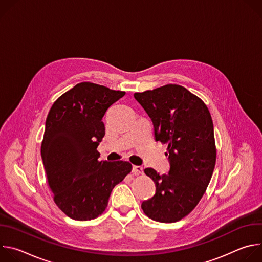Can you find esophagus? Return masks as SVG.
<instances>
[{
	"instance_id": "obj_1",
	"label": "esophagus",
	"mask_w": 262,
	"mask_h": 262,
	"mask_svg": "<svg viewBox=\"0 0 262 262\" xmlns=\"http://www.w3.org/2000/svg\"><path fill=\"white\" fill-rule=\"evenodd\" d=\"M133 173L135 175H139V174H143V168L141 166H134L133 167Z\"/></svg>"
}]
</instances>
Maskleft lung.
<instances>
[{"label": "left lung", "instance_id": "left-lung-1", "mask_svg": "<svg viewBox=\"0 0 262 262\" xmlns=\"http://www.w3.org/2000/svg\"><path fill=\"white\" fill-rule=\"evenodd\" d=\"M150 117L156 141L168 144V174L144 170L157 186L143 201L144 213L157 222L173 223L199 203L210 181L216 159L213 123L206 104L179 85L169 84L134 94Z\"/></svg>", "mask_w": 262, "mask_h": 262}]
</instances>
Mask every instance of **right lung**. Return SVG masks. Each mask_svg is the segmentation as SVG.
Here are the masks:
<instances>
[{
  "label": "right lung",
  "mask_w": 262,
  "mask_h": 262,
  "mask_svg": "<svg viewBox=\"0 0 262 262\" xmlns=\"http://www.w3.org/2000/svg\"><path fill=\"white\" fill-rule=\"evenodd\" d=\"M125 92L83 82L62 94L46 121L41 158L57 206L88 221L106 208L114 186L132 171L128 162L98 161L105 134L102 117Z\"/></svg>",
  "instance_id": "obj_1"
}]
</instances>
